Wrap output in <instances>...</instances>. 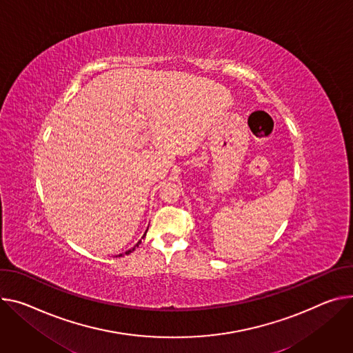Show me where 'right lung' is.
I'll use <instances>...</instances> for the list:
<instances>
[{
	"instance_id": "obj_1",
	"label": "right lung",
	"mask_w": 353,
	"mask_h": 353,
	"mask_svg": "<svg viewBox=\"0 0 353 353\" xmlns=\"http://www.w3.org/2000/svg\"><path fill=\"white\" fill-rule=\"evenodd\" d=\"M145 236H146V232H145V235H143V236H142V239H143V238H145ZM139 243H141V241H139V242H138V243H137V245H135V246H134V248H132V249H130V250H126V252H125V253H126V254H128V253H131V252H132V250H135V248H137V246H139ZM118 256H122V253H121V254H118Z\"/></svg>"
}]
</instances>
